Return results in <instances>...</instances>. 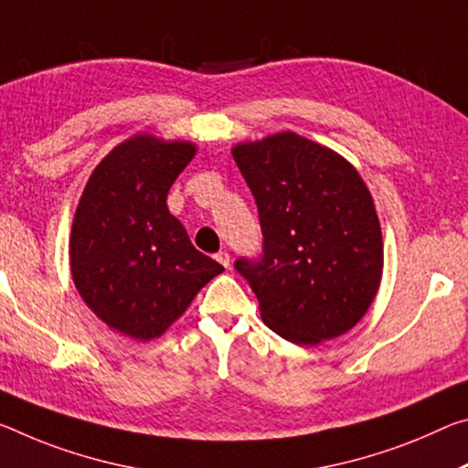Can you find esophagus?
<instances>
[{"label": "esophagus", "instance_id": "1", "mask_svg": "<svg viewBox=\"0 0 468 468\" xmlns=\"http://www.w3.org/2000/svg\"><path fill=\"white\" fill-rule=\"evenodd\" d=\"M217 261H218L222 266H225V269H229V264H231V256H229V251H218Z\"/></svg>", "mask_w": 468, "mask_h": 468}]
</instances>
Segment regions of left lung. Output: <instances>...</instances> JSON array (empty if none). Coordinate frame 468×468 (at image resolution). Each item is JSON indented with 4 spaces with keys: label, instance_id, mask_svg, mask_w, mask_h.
<instances>
[{
    "label": "left lung",
    "instance_id": "left-lung-1",
    "mask_svg": "<svg viewBox=\"0 0 468 468\" xmlns=\"http://www.w3.org/2000/svg\"><path fill=\"white\" fill-rule=\"evenodd\" d=\"M233 158L262 231V254L233 266L264 323L298 346L350 331L383 272L381 227L365 181L341 155L295 133L237 145Z\"/></svg>",
    "mask_w": 468,
    "mask_h": 468
}]
</instances>
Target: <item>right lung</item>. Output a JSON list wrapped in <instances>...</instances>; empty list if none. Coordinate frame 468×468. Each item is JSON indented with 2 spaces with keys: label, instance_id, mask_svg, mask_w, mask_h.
I'll return each instance as SVG.
<instances>
[{
  "label": "right lung",
  "instance_id": "right-lung-1",
  "mask_svg": "<svg viewBox=\"0 0 468 468\" xmlns=\"http://www.w3.org/2000/svg\"><path fill=\"white\" fill-rule=\"evenodd\" d=\"M194 154L185 141H124L89 176L74 214V285L110 329L133 339L162 335L225 271L191 246L166 206L170 185Z\"/></svg>",
  "mask_w": 468,
  "mask_h": 468
}]
</instances>
